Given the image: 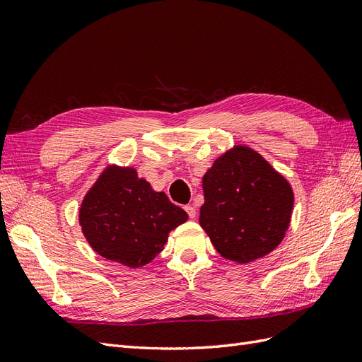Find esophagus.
<instances>
[{
  "label": "esophagus",
  "mask_w": 362,
  "mask_h": 362,
  "mask_svg": "<svg viewBox=\"0 0 362 362\" xmlns=\"http://www.w3.org/2000/svg\"><path fill=\"white\" fill-rule=\"evenodd\" d=\"M185 211H187L189 217L190 218H194L196 217V208L193 205H185Z\"/></svg>",
  "instance_id": "1"
}]
</instances>
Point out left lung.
<instances>
[{
	"mask_svg": "<svg viewBox=\"0 0 362 362\" xmlns=\"http://www.w3.org/2000/svg\"><path fill=\"white\" fill-rule=\"evenodd\" d=\"M199 223L223 258L246 264L275 250L290 226V182L257 151L235 145L202 178Z\"/></svg>",
	"mask_w": 362,
	"mask_h": 362,
	"instance_id": "8db88e82",
	"label": "left lung"
}]
</instances>
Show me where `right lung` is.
Masks as SVG:
<instances>
[{
	"instance_id": "right-lung-1",
	"label": "right lung",
	"mask_w": 362,
	"mask_h": 362,
	"mask_svg": "<svg viewBox=\"0 0 362 362\" xmlns=\"http://www.w3.org/2000/svg\"><path fill=\"white\" fill-rule=\"evenodd\" d=\"M182 208L139 178L134 168L107 166L80 206L81 231L105 259L129 269L148 264L163 250L169 233L187 221Z\"/></svg>"
}]
</instances>
